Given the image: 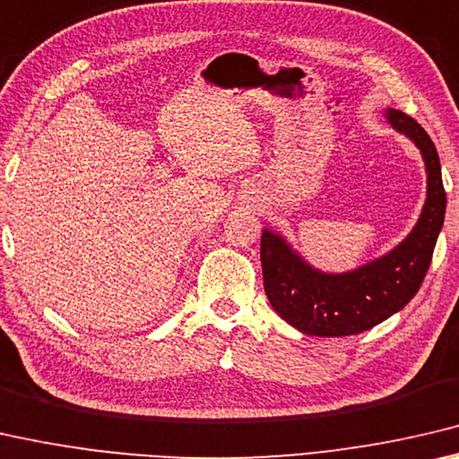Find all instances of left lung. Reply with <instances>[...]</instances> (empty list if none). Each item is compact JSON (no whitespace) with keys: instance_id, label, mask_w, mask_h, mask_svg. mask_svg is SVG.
Instances as JSON below:
<instances>
[{"instance_id":"8db88e82","label":"left lung","mask_w":459,"mask_h":459,"mask_svg":"<svg viewBox=\"0 0 459 459\" xmlns=\"http://www.w3.org/2000/svg\"><path fill=\"white\" fill-rule=\"evenodd\" d=\"M385 117L415 142L425 160L427 199L411 234L385 256L342 274H327L292 250L273 230L262 231L260 262L273 309L299 332L317 337L356 335L401 311L429 270L446 217V189L437 150L423 127L399 109Z\"/></svg>"}]
</instances>
